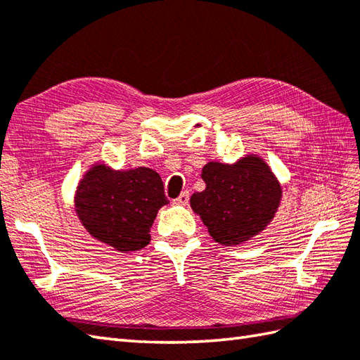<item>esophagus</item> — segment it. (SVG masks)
<instances>
[{"label": "esophagus", "mask_w": 360, "mask_h": 360, "mask_svg": "<svg viewBox=\"0 0 360 360\" xmlns=\"http://www.w3.org/2000/svg\"><path fill=\"white\" fill-rule=\"evenodd\" d=\"M188 200H190V193L188 192H182L178 198H176L173 202L178 204V205H187Z\"/></svg>", "instance_id": "obj_1"}]
</instances>
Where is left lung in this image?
<instances>
[{"mask_svg": "<svg viewBox=\"0 0 360 360\" xmlns=\"http://www.w3.org/2000/svg\"><path fill=\"white\" fill-rule=\"evenodd\" d=\"M204 192L190 198L212 238L224 246L250 240L271 223L281 187L263 159L254 155L233 165L209 162L202 168Z\"/></svg>", "mask_w": 360, "mask_h": 360, "instance_id": "8db88e82", "label": "left lung"}]
</instances>
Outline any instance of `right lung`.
Wrapping results in <instances>:
<instances>
[{"mask_svg":"<svg viewBox=\"0 0 360 360\" xmlns=\"http://www.w3.org/2000/svg\"><path fill=\"white\" fill-rule=\"evenodd\" d=\"M167 202L164 182L151 168L114 172L96 165L77 187L75 212L94 238L129 252L150 243V227Z\"/></svg>","mask_w":360,"mask_h":360,"instance_id":"1","label":"right lung"}]
</instances>
